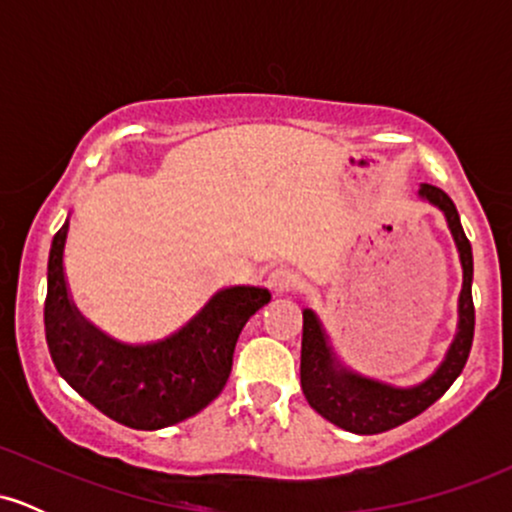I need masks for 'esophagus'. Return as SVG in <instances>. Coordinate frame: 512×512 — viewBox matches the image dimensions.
<instances>
[{
  "mask_svg": "<svg viewBox=\"0 0 512 512\" xmlns=\"http://www.w3.org/2000/svg\"><path fill=\"white\" fill-rule=\"evenodd\" d=\"M267 286L274 293H289L293 291V286H296V276H293V272H289V269L279 267L274 269V272H269Z\"/></svg>",
  "mask_w": 512,
  "mask_h": 512,
  "instance_id": "1",
  "label": "esophagus"
}]
</instances>
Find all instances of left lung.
I'll return each instance as SVG.
<instances>
[{"label": "left lung", "mask_w": 512, "mask_h": 512, "mask_svg": "<svg viewBox=\"0 0 512 512\" xmlns=\"http://www.w3.org/2000/svg\"><path fill=\"white\" fill-rule=\"evenodd\" d=\"M416 197L436 207L445 216L450 236L455 240L462 264V291L457 298V330L428 378L416 385H392L385 380L370 378L354 370L339 358L332 346L330 334L313 308H303V344H301V387L308 404L317 414L325 416L334 426L358 436L390 431L404 421L414 419L433 402L448 392L467 363L474 339V303L472 279L474 260L472 245L462 231L460 214L452 199L433 185H419Z\"/></svg>", "instance_id": "left-lung-1"}]
</instances>
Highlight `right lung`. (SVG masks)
<instances>
[{
    "label": "right lung",
    "instance_id": "right-lung-1",
    "mask_svg": "<svg viewBox=\"0 0 512 512\" xmlns=\"http://www.w3.org/2000/svg\"><path fill=\"white\" fill-rule=\"evenodd\" d=\"M69 219L72 211L52 238L45 298V339L57 373L105 416L139 431H158L199 414L221 395L240 332L269 303V291L226 286L168 337L120 342L72 301L64 274Z\"/></svg>",
    "mask_w": 512,
    "mask_h": 512
}]
</instances>
